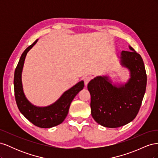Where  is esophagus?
Wrapping results in <instances>:
<instances>
[{
  "instance_id": "1",
  "label": "esophagus",
  "mask_w": 158,
  "mask_h": 158,
  "mask_svg": "<svg viewBox=\"0 0 158 158\" xmlns=\"http://www.w3.org/2000/svg\"><path fill=\"white\" fill-rule=\"evenodd\" d=\"M92 77L89 76H85V77H84V84H85V85H87L90 82L91 80H92Z\"/></svg>"
}]
</instances>
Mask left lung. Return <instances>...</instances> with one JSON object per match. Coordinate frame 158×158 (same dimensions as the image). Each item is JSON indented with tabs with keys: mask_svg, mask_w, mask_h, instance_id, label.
Here are the masks:
<instances>
[{
	"mask_svg": "<svg viewBox=\"0 0 158 158\" xmlns=\"http://www.w3.org/2000/svg\"><path fill=\"white\" fill-rule=\"evenodd\" d=\"M121 53V64L130 70L125 84L113 85L107 76H97L88 84L91 113L99 125L117 128L131 122L139 111L146 92L147 75L141 56L132 47Z\"/></svg>",
	"mask_w": 158,
	"mask_h": 158,
	"instance_id": "8db88e82",
	"label": "left lung"
}]
</instances>
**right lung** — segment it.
<instances>
[{
  "label": "right lung",
  "mask_w": 158,
  "mask_h": 158,
  "mask_svg": "<svg viewBox=\"0 0 158 158\" xmlns=\"http://www.w3.org/2000/svg\"><path fill=\"white\" fill-rule=\"evenodd\" d=\"M37 41L35 40L23 52L14 72V95L18 109L28 121L40 128H51L63 122L69 113L70 103L80 90L84 88V81L76 84L73 88L62 95L53 104L49 106L40 107L32 105L23 94L22 84V72L27 52Z\"/></svg>",
  "instance_id": "add662e5"
}]
</instances>
